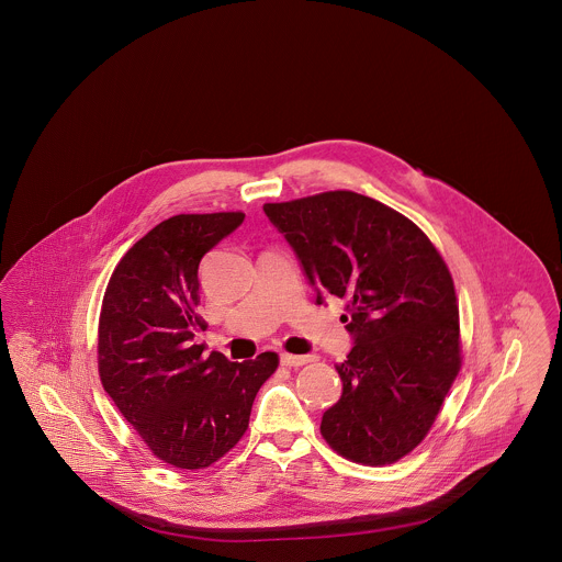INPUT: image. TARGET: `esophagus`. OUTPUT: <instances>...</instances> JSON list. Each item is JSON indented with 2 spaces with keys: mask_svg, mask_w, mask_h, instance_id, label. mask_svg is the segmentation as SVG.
Masks as SVG:
<instances>
[{
  "mask_svg": "<svg viewBox=\"0 0 562 562\" xmlns=\"http://www.w3.org/2000/svg\"><path fill=\"white\" fill-rule=\"evenodd\" d=\"M280 362H282L284 367H291V369H296V367H303V364L312 362V356H294V353H280Z\"/></svg>",
  "mask_w": 562,
  "mask_h": 562,
  "instance_id": "1",
  "label": "esophagus"
}]
</instances>
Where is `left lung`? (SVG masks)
Masks as SVG:
<instances>
[{"instance_id":"obj_1","label":"left lung","mask_w":562,"mask_h":562,"mask_svg":"<svg viewBox=\"0 0 562 562\" xmlns=\"http://www.w3.org/2000/svg\"><path fill=\"white\" fill-rule=\"evenodd\" d=\"M322 305L346 301L344 392L322 415L324 440L367 465L394 463L428 434L459 373L453 278L406 216L353 191L266 204Z\"/></svg>"}]
</instances>
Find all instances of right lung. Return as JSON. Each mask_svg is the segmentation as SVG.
Instances as JSON below:
<instances>
[{
    "mask_svg": "<svg viewBox=\"0 0 562 562\" xmlns=\"http://www.w3.org/2000/svg\"><path fill=\"white\" fill-rule=\"evenodd\" d=\"M244 213L177 214L134 244L111 273L99 321L103 387L161 461L202 470L238 445L259 387L278 367L263 351L232 362L193 337L202 257Z\"/></svg>",
    "mask_w": 562,
    "mask_h": 562,
    "instance_id": "right-lung-1",
    "label": "right lung"
}]
</instances>
